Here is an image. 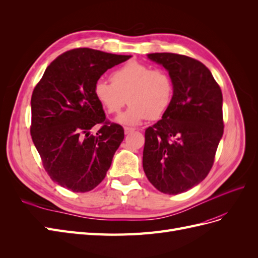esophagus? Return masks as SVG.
Returning a JSON list of instances; mask_svg holds the SVG:
<instances>
[{
	"label": "esophagus",
	"instance_id": "obj_1",
	"mask_svg": "<svg viewBox=\"0 0 258 258\" xmlns=\"http://www.w3.org/2000/svg\"><path fill=\"white\" fill-rule=\"evenodd\" d=\"M123 130H124V135H129V134H131V132L135 131L134 128H130V127H124Z\"/></svg>",
	"mask_w": 258,
	"mask_h": 258
}]
</instances>
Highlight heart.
Here are the masks:
<instances>
[{
	"mask_svg": "<svg viewBox=\"0 0 258 258\" xmlns=\"http://www.w3.org/2000/svg\"><path fill=\"white\" fill-rule=\"evenodd\" d=\"M111 82L98 80L93 95L108 114H118L128 100L127 111L117 117L119 123L135 126L148 117L157 119L172 103L173 82L165 70L131 61L115 70Z\"/></svg>",
	"mask_w": 258,
	"mask_h": 258,
	"instance_id": "obj_1",
	"label": "heart"
}]
</instances>
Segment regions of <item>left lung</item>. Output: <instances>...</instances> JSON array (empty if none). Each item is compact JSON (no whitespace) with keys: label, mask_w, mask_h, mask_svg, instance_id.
Returning a JSON list of instances; mask_svg holds the SVG:
<instances>
[{"label":"left lung","mask_w":258,"mask_h":258,"mask_svg":"<svg viewBox=\"0 0 258 258\" xmlns=\"http://www.w3.org/2000/svg\"><path fill=\"white\" fill-rule=\"evenodd\" d=\"M173 82V100L145 130L144 172L163 194L177 195L204 181L223 137V95L200 61L171 52L148 53Z\"/></svg>","instance_id":"1"}]
</instances>
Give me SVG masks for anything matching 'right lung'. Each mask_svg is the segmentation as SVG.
<instances>
[{
    "instance_id": "1",
    "label": "right lung",
    "mask_w": 258,
    "mask_h": 258,
    "mask_svg": "<svg viewBox=\"0 0 258 258\" xmlns=\"http://www.w3.org/2000/svg\"><path fill=\"white\" fill-rule=\"evenodd\" d=\"M131 56L90 48L60 54L45 70L31 98V137L53 182L74 192L95 188L106 175L123 129L105 119L93 86ZM101 127L96 136L90 129Z\"/></svg>"
}]
</instances>
